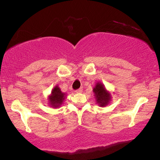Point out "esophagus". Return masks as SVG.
<instances>
[{
    "mask_svg": "<svg viewBox=\"0 0 160 160\" xmlns=\"http://www.w3.org/2000/svg\"><path fill=\"white\" fill-rule=\"evenodd\" d=\"M82 91H83L82 88H79V89H76V93H81V92H82Z\"/></svg>",
    "mask_w": 160,
    "mask_h": 160,
    "instance_id": "1",
    "label": "esophagus"
}]
</instances>
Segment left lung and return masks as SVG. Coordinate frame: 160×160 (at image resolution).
I'll list each match as a JSON object with an SVG mask.
<instances>
[{"instance_id":"obj_1","label":"left lung","mask_w":160,"mask_h":160,"mask_svg":"<svg viewBox=\"0 0 160 160\" xmlns=\"http://www.w3.org/2000/svg\"><path fill=\"white\" fill-rule=\"evenodd\" d=\"M93 92L97 100V102L100 106H105L108 103L111 99L110 95L107 92L103 85L100 83H98L95 88L93 89Z\"/></svg>"}]
</instances>
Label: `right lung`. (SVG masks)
I'll return each instance as SVG.
<instances>
[{"label":"right lung","instance_id":"add662e5","mask_svg":"<svg viewBox=\"0 0 160 160\" xmlns=\"http://www.w3.org/2000/svg\"><path fill=\"white\" fill-rule=\"evenodd\" d=\"M65 94L61 92L60 89L56 86L52 91V95L49 97L50 104L53 107H59L62 103V101L65 99Z\"/></svg>","mask_w":160,"mask_h":160}]
</instances>
